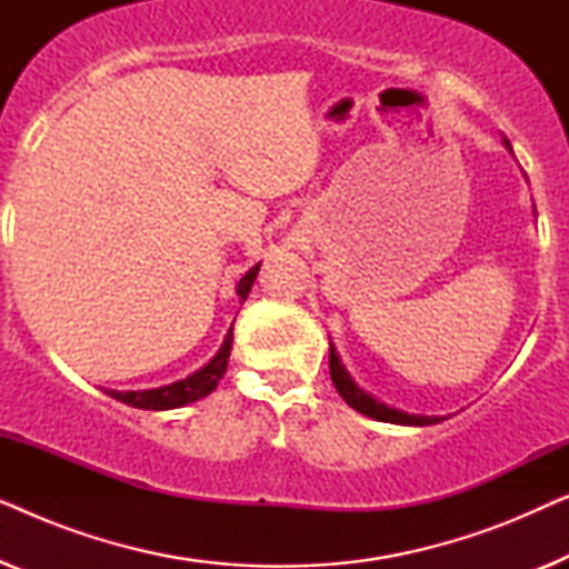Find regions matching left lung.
Masks as SVG:
<instances>
[{
    "label": "left lung",
    "instance_id": "8db88e82",
    "mask_svg": "<svg viewBox=\"0 0 569 569\" xmlns=\"http://www.w3.org/2000/svg\"><path fill=\"white\" fill-rule=\"evenodd\" d=\"M505 147L510 150V142L505 139ZM512 152V150H510ZM329 368H331V380L337 386V391L341 399H345L349 407L360 411L365 417L378 419V422H391V425H411V427H425V425H438L442 422V417H425V415H407V411L388 407V403L378 401L376 396H370L368 391H362L360 386L355 383V378L349 376V370L341 362V357L333 347V341H329Z\"/></svg>",
    "mask_w": 569,
    "mask_h": 569
}]
</instances>
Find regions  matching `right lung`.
I'll return each mask as SVG.
<instances>
[{"label":"right lung","mask_w":569,"mask_h":569,"mask_svg":"<svg viewBox=\"0 0 569 569\" xmlns=\"http://www.w3.org/2000/svg\"><path fill=\"white\" fill-rule=\"evenodd\" d=\"M259 269H261V263H256V267L248 269L243 279H240L236 287L238 298L243 302L248 298V292H251ZM230 349H232V326H230V331L224 333L222 347L217 349V355L212 357V360H209L204 368L191 372V376L176 380V383L160 386V388H144V391H113V388H106V393L111 396V399L129 403V407H134V409H152V411L181 409V407H186V403L204 399V396L214 391L217 383H220L224 376V370H228Z\"/></svg>","instance_id":"right-lung-1"}]
</instances>
